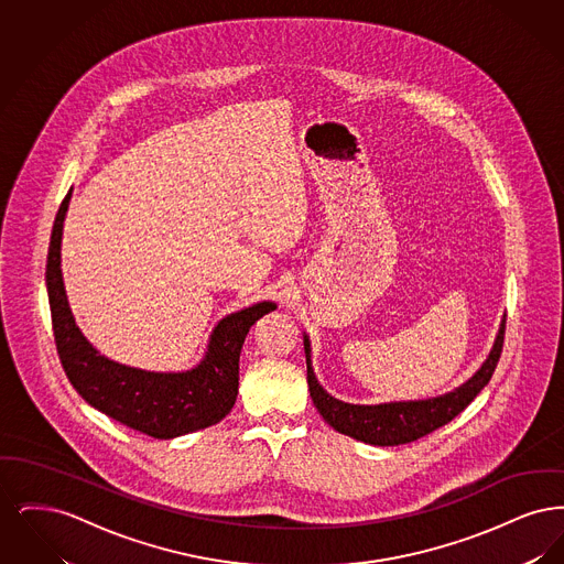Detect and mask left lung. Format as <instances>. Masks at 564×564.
I'll use <instances>...</instances> for the list:
<instances>
[{"label": "left lung", "instance_id": "obj_1", "mask_svg": "<svg viewBox=\"0 0 564 564\" xmlns=\"http://www.w3.org/2000/svg\"><path fill=\"white\" fill-rule=\"evenodd\" d=\"M503 336H506V319L501 323L495 347L490 350L488 359L484 361L482 368L453 393H446L433 400H423V402L380 403V405H352V403L338 402L332 395H327L311 368V345H308V338H304L306 380H308L311 398L317 405V410L322 412L323 419L334 430L345 435H350L366 444H375V446L408 444L427 435L431 431L444 427L455 419L456 414H460L469 403L474 402V398L488 384L499 364V357L503 350Z\"/></svg>", "mask_w": 564, "mask_h": 564}]
</instances>
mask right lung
<instances>
[{"label":"right lung","mask_w":564,"mask_h":564,"mask_svg":"<svg viewBox=\"0 0 564 564\" xmlns=\"http://www.w3.org/2000/svg\"><path fill=\"white\" fill-rule=\"evenodd\" d=\"M69 198L72 189L54 219L46 264L54 343L69 382L86 402L109 419L159 440H171L219 423L237 402L245 336L276 304L260 302L217 323L205 359L189 372L159 375L109 361L82 336L63 288L61 237Z\"/></svg>","instance_id":"add662e5"}]
</instances>
